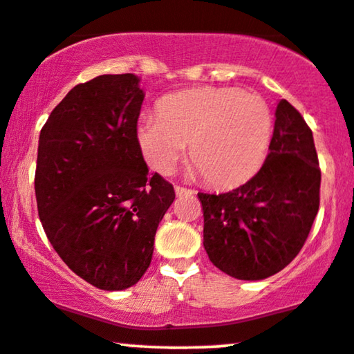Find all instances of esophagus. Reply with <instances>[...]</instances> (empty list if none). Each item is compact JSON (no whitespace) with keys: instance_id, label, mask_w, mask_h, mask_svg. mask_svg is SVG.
<instances>
[{"instance_id":"esophagus-1","label":"esophagus","mask_w":354,"mask_h":354,"mask_svg":"<svg viewBox=\"0 0 354 354\" xmlns=\"http://www.w3.org/2000/svg\"><path fill=\"white\" fill-rule=\"evenodd\" d=\"M175 192H176L178 197L186 196V194H194L192 189H187V187H183V186H175Z\"/></svg>"}]
</instances>
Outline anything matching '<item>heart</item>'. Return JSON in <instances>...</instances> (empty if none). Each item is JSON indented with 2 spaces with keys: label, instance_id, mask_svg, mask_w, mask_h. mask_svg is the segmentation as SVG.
<instances>
[{
  "label": "heart",
  "instance_id": "heart-1",
  "mask_svg": "<svg viewBox=\"0 0 354 354\" xmlns=\"http://www.w3.org/2000/svg\"><path fill=\"white\" fill-rule=\"evenodd\" d=\"M272 134L270 107L237 88H196L171 94L157 115L138 123L139 149L149 167L170 173L189 144V158L218 187L247 181L265 162Z\"/></svg>",
  "mask_w": 354,
  "mask_h": 354
}]
</instances>
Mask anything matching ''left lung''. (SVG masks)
<instances>
[{
	"label": "left lung",
	"mask_w": 354,
	"mask_h": 354,
	"mask_svg": "<svg viewBox=\"0 0 354 354\" xmlns=\"http://www.w3.org/2000/svg\"><path fill=\"white\" fill-rule=\"evenodd\" d=\"M319 187L311 129L282 99L260 171L229 192H198L203 247L210 261L241 281H261L283 270L311 231L319 210Z\"/></svg>",
	"instance_id": "8db88e82"
}]
</instances>
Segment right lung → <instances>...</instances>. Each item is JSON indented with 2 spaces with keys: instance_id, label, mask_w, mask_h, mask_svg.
<instances>
[{
  "instance_id": "add662e5",
  "label": "right lung",
  "mask_w": 354,
  "mask_h": 354,
  "mask_svg": "<svg viewBox=\"0 0 354 354\" xmlns=\"http://www.w3.org/2000/svg\"><path fill=\"white\" fill-rule=\"evenodd\" d=\"M144 101L133 73L77 84L39 133L35 194L62 261L101 290H125L147 271L175 189L149 176L136 128Z\"/></svg>"
}]
</instances>
